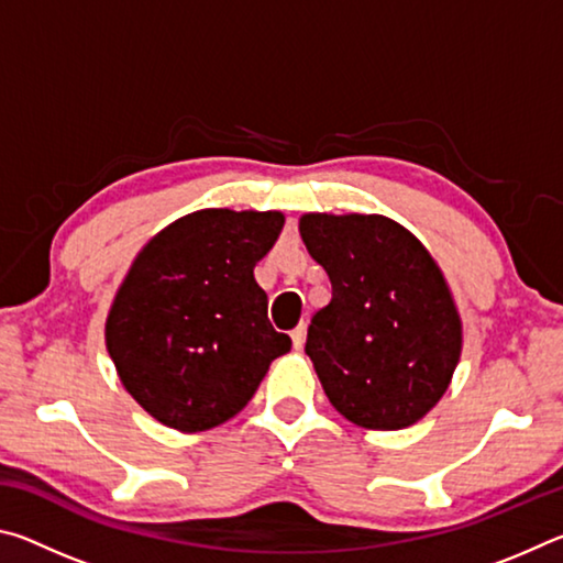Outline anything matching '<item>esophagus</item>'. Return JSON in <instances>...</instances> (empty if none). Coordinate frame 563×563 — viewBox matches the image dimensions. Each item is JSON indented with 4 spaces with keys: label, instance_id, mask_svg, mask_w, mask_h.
Listing matches in <instances>:
<instances>
[{
    "label": "esophagus",
    "instance_id": "34e87169",
    "mask_svg": "<svg viewBox=\"0 0 563 563\" xmlns=\"http://www.w3.org/2000/svg\"><path fill=\"white\" fill-rule=\"evenodd\" d=\"M290 338H292V347H295V350H300V347H302V342H305V325H302V322H300L298 328H292Z\"/></svg>",
    "mask_w": 563,
    "mask_h": 563
}]
</instances>
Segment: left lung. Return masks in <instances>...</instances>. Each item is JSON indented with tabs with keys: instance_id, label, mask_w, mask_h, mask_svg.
Returning <instances> with one entry per match:
<instances>
[{
	"instance_id": "left-lung-1",
	"label": "left lung",
	"mask_w": 563,
	"mask_h": 563,
	"mask_svg": "<svg viewBox=\"0 0 563 563\" xmlns=\"http://www.w3.org/2000/svg\"><path fill=\"white\" fill-rule=\"evenodd\" d=\"M298 228L332 283L305 342L332 407L365 430L419 422L462 355V318L440 265L377 213H305Z\"/></svg>"
}]
</instances>
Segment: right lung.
Instances as JSON below:
<instances>
[{
  "label": "right lung",
  "instance_id": "add662e5",
  "mask_svg": "<svg viewBox=\"0 0 563 563\" xmlns=\"http://www.w3.org/2000/svg\"><path fill=\"white\" fill-rule=\"evenodd\" d=\"M280 211L203 208L133 258L107 318L126 393L178 432H206L251 402L290 338L268 320L253 268L283 231Z\"/></svg>",
  "mask_w": 563,
  "mask_h": 563
}]
</instances>
